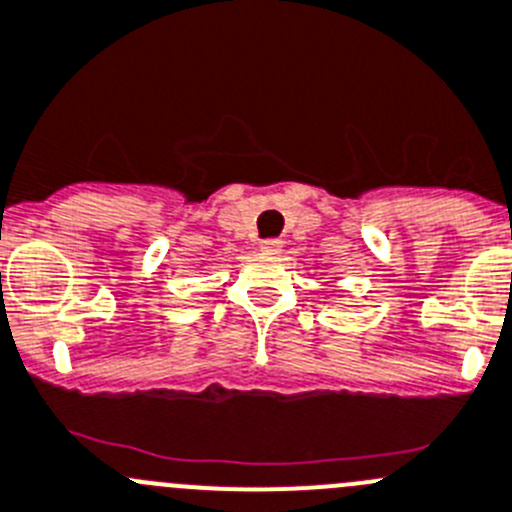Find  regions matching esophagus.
Returning <instances> with one entry per match:
<instances>
[{
  "label": "esophagus",
  "mask_w": 512,
  "mask_h": 512,
  "mask_svg": "<svg viewBox=\"0 0 512 512\" xmlns=\"http://www.w3.org/2000/svg\"><path fill=\"white\" fill-rule=\"evenodd\" d=\"M281 248H284V243L279 238H266V241H261V251L266 253H281Z\"/></svg>",
  "instance_id": "34e87169"
}]
</instances>
